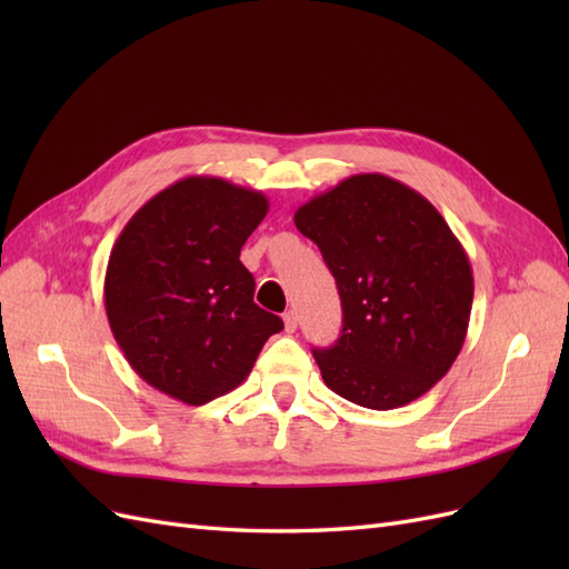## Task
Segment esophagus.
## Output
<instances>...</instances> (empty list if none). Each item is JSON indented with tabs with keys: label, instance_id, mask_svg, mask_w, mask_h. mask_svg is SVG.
<instances>
[{
	"label": "esophagus",
	"instance_id": "obj_1",
	"mask_svg": "<svg viewBox=\"0 0 569 569\" xmlns=\"http://www.w3.org/2000/svg\"><path fill=\"white\" fill-rule=\"evenodd\" d=\"M282 318H284V330H287V332H295L297 327H299V316H297V311H287Z\"/></svg>",
	"mask_w": 569,
	"mask_h": 569
}]
</instances>
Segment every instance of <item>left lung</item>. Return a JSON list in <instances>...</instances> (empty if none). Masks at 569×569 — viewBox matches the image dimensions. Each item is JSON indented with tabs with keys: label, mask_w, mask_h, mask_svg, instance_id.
<instances>
[{
	"label": "left lung",
	"mask_w": 569,
	"mask_h": 569,
	"mask_svg": "<svg viewBox=\"0 0 569 569\" xmlns=\"http://www.w3.org/2000/svg\"><path fill=\"white\" fill-rule=\"evenodd\" d=\"M295 222L335 274L343 325L316 349L325 385L372 410L420 399L458 358L475 280L449 222L420 192L360 173L299 206Z\"/></svg>",
	"instance_id": "obj_1"
}]
</instances>
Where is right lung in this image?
I'll list each match as a JSON object with an SVG mask.
<instances>
[{
  "mask_svg": "<svg viewBox=\"0 0 569 569\" xmlns=\"http://www.w3.org/2000/svg\"><path fill=\"white\" fill-rule=\"evenodd\" d=\"M266 194L189 176L151 197L118 234L104 278L113 339L147 385L203 406L242 385L282 320L253 303L239 261Z\"/></svg>",
  "mask_w": 569,
  "mask_h": 569,
  "instance_id": "1",
  "label": "right lung"
}]
</instances>
